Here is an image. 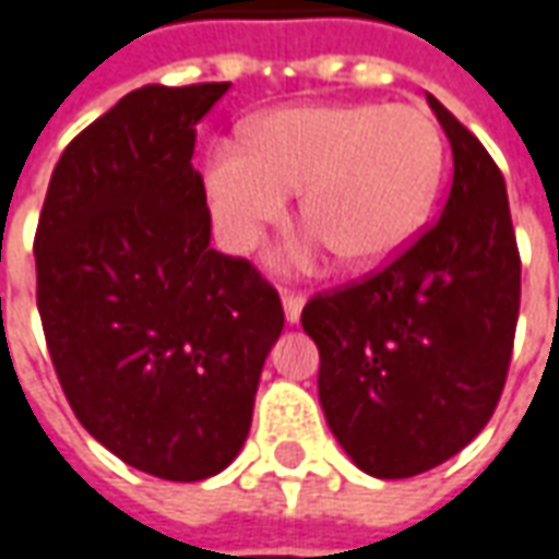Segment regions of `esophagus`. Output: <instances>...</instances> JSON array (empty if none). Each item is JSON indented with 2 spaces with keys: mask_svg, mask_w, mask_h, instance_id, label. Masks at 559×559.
I'll return each instance as SVG.
<instances>
[{
  "mask_svg": "<svg viewBox=\"0 0 559 559\" xmlns=\"http://www.w3.org/2000/svg\"><path fill=\"white\" fill-rule=\"evenodd\" d=\"M281 299H284V314H287V323H296L299 314H302V306H306V296L296 290H284L281 293Z\"/></svg>",
  "mask_w": 559,
  "mask_h": 559,
  "instance_id": "1",
  "label": "esophagus"
}]
</instances>
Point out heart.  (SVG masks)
I'll return each instance as SVG.
<instances>
[{"mask_svg": "<svg viewBox=\"0 0 559 559\" xmlns=\"http://www.w3.org/2000/svg\"><path fill=\"white\" fill-rule=\"evenodd\" d=\"M444 163L442 135L424 111L381 103H314L260 117L248 151L217 144L205 197L233 253L257 248L284 221L287 193L311 226L281 251L284 266H311L335 251L350 269H374L405 251L427 221Z\"/></svg>", "mask_w": 559, "mask_h": 559, "instance_id": "heart-1", "label": "heart"}]
</instances>
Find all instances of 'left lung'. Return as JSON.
<instances>
[{
    "instance_id": "1",
    "label": "left lung",
    "mask_w": 559,
    "mask_h": 559,
    "mask_svg": "<svg viewBox=\"0 0 559 559\" xmlns=\"http://www.w3.org/2000/svg\"><path fill=\"white\" fill-rule=\"evenodd\" d=\"M427 99L454 154L442 214L388 266L302 308L326 424L374 478L432 469L487 427L521 308L506 178L484 144Z\"/></svg>"
}]
</instances>
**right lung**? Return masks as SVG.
<instances>
[{
	"mask_svg": "<svg viewBox=\"0 0 559 559\" xmlns=\"http://www.w3.org/2000/svg\"><path fill=\"white\" fill-rule=\"evenodd\" d=\"M229 84H147L78 132L35 229L50 362L96 442L166 481L226 469L248 439L278 290L209 248L197 123Z\"/></svg>",
	"mask_w": 559,
	"mask_h": 559,
	"instance_id": "right-lung-1",
	"label": "right lung"
}]
</instances>
